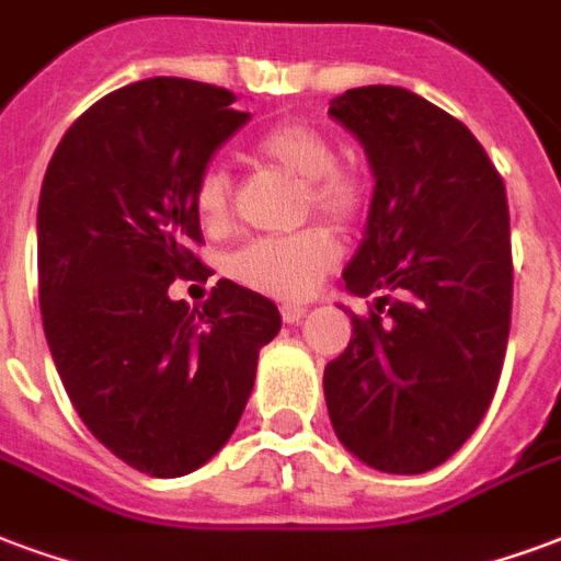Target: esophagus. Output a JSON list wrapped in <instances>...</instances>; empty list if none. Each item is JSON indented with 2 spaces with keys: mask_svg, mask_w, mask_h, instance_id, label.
Here are the masks:
<instances>
[{
  "mask_svg": "<svg viewBox=\"0 0 561 561\" xmlns=\"http://www.w3.org/2000/svg\"><path fill=\"white\" fill-rule=\"evenodd\" d=\"M307 316V307L301 305H284L280 307V319H284L286 325H296V322H301Z\"/></svg>",
  "mask_w": 561,
  "mask_h": 561,
  "instance_id": "obj_1",
  "label": "esophagus"
}]
</instances>
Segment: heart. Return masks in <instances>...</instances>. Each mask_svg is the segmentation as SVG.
Instances as JSON below:
<instances>
[{"label":"heart","instance_id":"1","mask_svg":"<svg viewBox=\"0 0 561 561\" xmlns=\"http://www.w3.org/2000/svg\"><path fill=\"white\" fill-rule=\"evenodd\" d=\"M265 165L284 171L305 185V213L352 227L369 206V180L357 168L336 162L334 141L310 124H277L254 145ZM195 216L206 233H227L233 225V176L227 168L209 165L195 183ZM340 260L336 236L328 227H305L289 236L251 239L230 256L227 272L236 284L263 296L298 301L313 293L319 280Z\"/></svg>","mask_w":561,"mask_h":561}]
</instances>
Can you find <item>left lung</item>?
<instances>
[{
    "instance_id": "obj_1",
    "label": "left lung",
    "mask_w": 561,
    "mask_h": 561,
    "mask_svg": "<svg viewBox=\"0 0 561 561\" xmlns=\"http://www.w3.org/2000/svg\"><path fill=\"white\" fill-rule=\"evenodd\" d=\"M328 115L376 174L345 289L376 296L325 366L336 437L381 473H425L473 435L512 328L505 185L461 121L405 88H352Z\"/></svg>"
}]
</instances>
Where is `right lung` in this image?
Instances as JSON below:
<instances>
[{"label":"right lung","instance_id":"1","mask_svg":"<svg viewBox=\"0 0 561 561\" xmlns=\"http://www.w3.org/2000/svg\"><path fill=\"white\" fill-rule=\"evenodd\" d=\"M248 112L227 88L156 76L76 117L37 204L44 334L76 414L121 461L174 479L233 435L277 307L221 277L201 310L176 277L213 275L195 183Z\"/></svg>","mask_w":561,"mask_h":561}]
</instances>
